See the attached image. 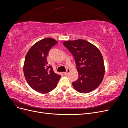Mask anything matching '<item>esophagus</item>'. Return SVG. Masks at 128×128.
<instances>
[{
  "label": "esophagus",
  "mask_w": 128,
  "mask_h": 128,
  "mask_svg": "<svg viewBox=\"0 0 128 128\" xmlns=\"http://www.w3.org/2000/svg\"><path fill=\"white\" fill-rule=\"evenodd\" d=\"M70 69H69V68H67V70H66V72H64V75H67L68 74H69V72H70Z\"/></svg>",
  "instance_id": "34e87169"
}]
</instances>
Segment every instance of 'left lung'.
I'll return each instance as SVG.
<instances>
[{"label": "left lung", "mask_w": 128, "mask_h": 128, "mask_svg": "<svg viewBox=\"0 0 128 128\" xmlns=\"http://www.w3.org/2000/svg\"><path fill=\"white\" fill-rule=\"evenodd\" d=\"M64 45L72 54L78 72V78L73 87L78 92L87 94L101 84L104 74L103 57L94 45L83 40H68Z\"/></svg>", "instance_id": "left-lung-1"}]
</instances>
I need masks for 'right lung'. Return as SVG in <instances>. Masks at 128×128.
Listing matches in <instances>:
<instances>
[{
    "mask_svg": "<svg viewBox=\"0 0 128 128\" xmlns=\"http://www.w3.org/2000/svg\"><path fill=\"white\" fill-rule=\"evenodd\" d=\"M57 43L51 38L42 40L29 49L26 56L24 77L30 87L38 92L46 94L56 88L61 77L53 72L47 61L50 49Z\"/></svg>",
    "mask_w": 128,
    "mask_h": 128,
    "instance_id": "obj_1",
    "label": "right lung"
}]
</instances>
